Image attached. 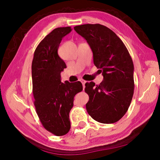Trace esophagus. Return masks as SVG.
<instances>
[{
	"label": "esophagus",
	"instance_id": "34e87169",
	"mask_svg": "<svg viewBox=\"0 0 160 160\" xmlns=\"http://www.w3.org/2000/svg\"><path fill=\"white\" fill-rule=\"evenodd\" d=\"M80 82H81V83L82 84V85H83V88H85V82H86V81L85 80H84L83 79H80L79 80Z\"/></svg>",
	"mask_w": 160,
	"mask_h": 160
}]
</instances>
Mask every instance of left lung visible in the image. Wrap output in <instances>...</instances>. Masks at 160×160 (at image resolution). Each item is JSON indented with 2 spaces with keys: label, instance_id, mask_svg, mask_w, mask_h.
<instances>
[{
  "label": "left lung",
  "instance_id": "left-lung-1",
  "mask_svg": "<svg viewBox=\"0 0 160 160\" xmlns=\"http://www.w3.org/2000/svg\"><path fill=\"white\" fill-rule=\"evenodd\" d=\"M85 39L93 53L94 64L102 72L99 85L85 83L89 95L87 112L94 120L113 123L125 115L134 92V66L125 44L109 28L100 24L74 27Z\"/></svg>",
  "mask_w": 160,
  "mask_h": 160
}]
</instances>
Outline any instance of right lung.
<instances>
[{"mask_svg": "<svg viewBox=\"0 0 160 160\" xmlns=\"http://www.w3.org/2000/svg\"><path fill=\"white\" fill-rule=\"evenodd\" d=\"M70 27L54 29L35 49L32 63L34 104L44 128L56 136L68 132L69 113L74 97L82 90L79 81L61 82V72L66 68L58 54L63 38L71 32Z\"/></svg>", "mask_w": 160, "mask_h": 160, "instance_id": "1", "label": "right lung"}]
</instances>
